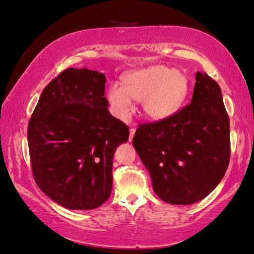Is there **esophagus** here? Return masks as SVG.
<instances>
[{
	"instance_id": "esophagus-1",
	"label": "esophagus",
	"mask_w": 254,
	"mask_h": 254,
	"mask_svg": "<svg viewBox=\"0 0 254 254\" xmlns=\"http://www.w3.org/2000/svg\"><path fill=\"white\" fill-rule=\"evenodd\" d=\"M135 131H136L135 128H130V129H129V142H131L132 137H134V135H135Z\"/></svg>"
}]
</instances>
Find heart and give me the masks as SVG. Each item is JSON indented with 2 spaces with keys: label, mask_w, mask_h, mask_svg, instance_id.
I'll return each mask as SVG.
<instances>
[{
  "label": "heart",
  "mask_w": 254,
  "mask_h": 254,
  "mask_svg": "<svg viewBox=\"0 0 254 254\" xmlns=\"http://www.w3.org/2000/svg\"><path fill=\"white\" fill-rule=\"evenodd\" d=\"M123 84H112L108 89L112 111L122 120L130 116L132 100L142 101L147 118L166 119L176 114L189 92V83L183 73L160 64L128 72Z\"/></svg>",
  "instance_id": "1"
}]
</instances>
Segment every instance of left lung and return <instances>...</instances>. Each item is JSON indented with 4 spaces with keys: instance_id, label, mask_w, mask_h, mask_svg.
Here are the masks:
<instances>
[{
    "instance_id": "8db88e82",
    "label": "left lung",
    "mask_w": 254,
    "mask_h": 254,
    "mask_svg": "<svg viewBox=\"0 0 254 254\" xmlns=\"http://www.w3.org/2000/svg\"><path fill=\"white\" fill-rule=\"evenodd\" d=\"M192 101L176 114L140 124L132 145L149 170L155 194L171 204L189 205L212 192L231 157L229 118L221 89L196 72Z\"/></svg>"
}]
</instances>
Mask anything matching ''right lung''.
Here are the masks:
<instances>
[{
	"label": "right lung",
	"mask_w": 254,
	"mask_h": 254,
	"mask_svg": "<svg viewBox=\"0 0 254 254\" xmlns=\"http://www.w3.org/2000/svg\"><path fill=\"white\" fill-rule=\"evenodd\" d=\"M104 73L68 68L43 89L28 123L34 179L70 210H92L108 200L112 159L129 128L108 110Z\"/></svg>",
	"instance_id": "obj_1"
}]
</instances>
